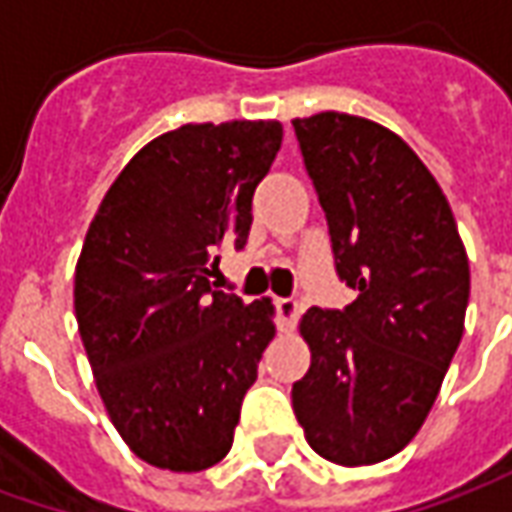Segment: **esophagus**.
<instances>
[{"label": "esophagus", "mask_w": 512, "mask_h": 512, "mask_svg": "<svg viewBox=\"0 0 512 512\" xmlns=\"http://www.w3.org/2000/svg\"><path fill=\"white\" fill-rule=\"evenodd\" d=\"M301 315V301L299 299H277V321L282 332H290Z\"/></svg>", "instance_id": "obj_1"}]
</instances>
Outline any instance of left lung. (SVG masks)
<instances>
[{"label":"left lung","mask_w":512,"mask_h":512,"mask_svg":"<svg viewBox=\"0 0 512 512\" xmlns=\"http://www.w3.org/2000/svg\"><path fill=\"white\" fill-rule=\"evenodd\" d=\"M334 268L359 290L304 312L312 351L293 384L310 447L340 466L392 458L417 436L463 337L469 260L450 202L411 147L365 117L293 120Z\"/></svg>","instance_id":"obj_1"}]
</instances>
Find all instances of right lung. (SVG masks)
Wrapping results in <instances>:
<instances>
[{
  "label": "right lung",
  "instance_id": "add662e5",
  "mask_svg": "<svg viewBox=\"0 0 512 512\" xmlns=\"http://www.w3.org/2000/svg\"><path fill=\"white\" fill-rule=\"evenodd\" d=\"M282 123H189L117 175L76 263L73 307L109 419L142 461L202 472L233 447L274 337L271 301L211 288L219 246L244 249Z\"/></svg>",
  "mask_w": 512,
  "mask_h": 512
}]
</instances>
